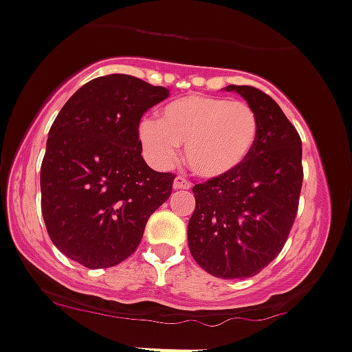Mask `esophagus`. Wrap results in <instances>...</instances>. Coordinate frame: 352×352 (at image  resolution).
Returning <instances> with one entry per match:
<instances>
[{
    "mask_svg": "<svg viewBox=\"0 0 352 352\" xmlns=\"http://www.w3.org/2000/svg\"><path fill=\"white\" fill-rule=\"evenodd\" d=\"M173 186H175V190H188V188H191V183L184 176H176Z\"/></svg>",
    "mask_w": 352,
    "mask_h": 352,
    "instance_id": "obj_1",
    "label": "esophagus"
}]
</instances>
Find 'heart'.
<instances>
[{
    "instance_id": "obj_1",
    "label": "heart",
    "mask_w": 352,
    "mask_h": 352,
    "mask_svg": "<svg viewBox=\"0 0 352 352\" xmlns=\"http://www.w3.org/2000/svg\"><path fill=\"white\" fill-rule=\"evenodd\" d=\"M258 128L250 104L190 94L162 107L159 121L142 120L138 140L157 166H171L177 145H184L191 171L210 179L241 168L255 148Z\"/></svg>"
}]
</instances>
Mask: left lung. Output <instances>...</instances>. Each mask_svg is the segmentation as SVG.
Segmentation results:
<instances>
[{"label":"left lung","instance_id":"left-lung-1","mask_svg":"<svg viewBox=\"0 0 352 352\" xmlns=\"http://www.w3.org/2000/svg\"><path fill=\"white\" fill-rule=\"evenodd\" d=\"M258 116V140L241 168L193 186L188 246L214 277L246 279L286 245L302 184L301 138L279 104L250 85H228Z\"/></svg>","mask_w":352,"mask_h":352}]
</instances>
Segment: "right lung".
<instances>
[{
  "instance_id": "obj_1",
  "label": "right lung",
  "mask_w": 352,
  "mask_h": 352,
  "mask_svg": "<svg viewBox=\"0 0 352 352\" xmlns=\"http://www.w3.org/2000/svg\"><path fill=\"white\" fill-rule=\"evenodd\" d=\"M166 87L131 75L99 76L61 107L41 166V208L51 241L87 269L123 262L148 217L173 191V173L142 157L138 124L168 99Z\"/></svg>"
}]
</instances>
